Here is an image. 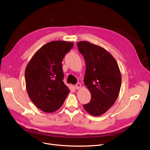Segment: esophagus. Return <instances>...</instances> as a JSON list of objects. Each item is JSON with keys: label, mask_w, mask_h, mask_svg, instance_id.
<instances>
[{"label": "esophagus", "mask_w": 150, "mask_h": 150, "mask_svg": "<svg viewBox=\"0 0 150 150\" xmlns=\"http://www.w3.org/2000/svg\"><path fill=\"white\" fill-rule=\"evenodd\" d=\"M80 87H81V84H80V83H76V85H75V88L76 89H79Z\"/></svg>", "instance_id": "34e87169"}]
</instances>
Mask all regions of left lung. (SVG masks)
<instances>
[{
  "instance_id": "1",
  "label": "left lung",
  "mask_w": 150,
  "mask_h": 150,
  "mask_svg": "<svg viewBox=\"0 0 150 150\" xmlns=\"http://www.w3.org/2000/svg\"><path fill=\"white\" fill-rule=\"evenodd\" d=\"M77 44L86 62L83 81L91 94V101L83 108L93 116H99L112 107L118 96L120 69L114 57L100 46L86 41Z\"/></svg>"
}]
</instances>
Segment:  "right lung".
<instances>
[{
  "label": "right lung",
  "mask_w": 150,
  "mask_h": 150,
  "mask_svg": "<svg viewBox=\"0 0 150 150\" xmlns=\"http://www.w3.org/2000/svg\"><path fill=\"white\" fill-rule=\"evenodd\" d=\"M73 43L51 41L33 56L25 70L28 96L38 108L46 113L58 110L70 93L63 82L62 62Z\"/></svg>",
  "instance_id": "right-lung-1"
}]
</instances>
